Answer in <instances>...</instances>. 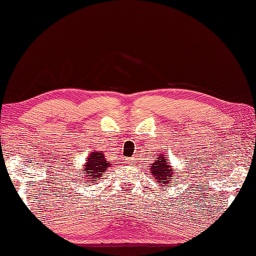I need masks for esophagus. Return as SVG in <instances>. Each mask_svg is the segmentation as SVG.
I'll return each mask as SVG.
<instances>
[{"mask_svg": "<svg viewBox=\"0 0 256 256\" xmlns=\"http://www.w3.org/2000/svg\"><path fill=\"white\" fill-rule=\"evenodd\" d=\"M133 158H130V159H126V162H128V164H130V162H133Z\"/></svg>", "mask_w": 256, "mask_h": 256, "instance_id": "1", "label": "esophagus"}]
</instances>
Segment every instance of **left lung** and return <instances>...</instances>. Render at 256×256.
Listing matches in <instances>:
<instances>
[{
	"mask_svg": "<svg viewBox=\"0 0 256 256\" xmlns=\"http://www.w3.org/2000/svg\"><path fill=\"white\" fill-rule=\"evenodd\" d=\"M151 174H153V178L156 180V182H159L160 186H168L170 182V179H174V174L171 166L166 162V159L164 156H160L156 158V160L151 164ZM158 184V186H159Z\"/></svg>",
	"mask_w": 256,
	"mask_h": 256,
	"instance_id": "1",
	"label": "left lung"
}]
</instances>
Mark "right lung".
Listing matches in <instances>:
<instances>
[{
	"instance_id": "add662e5",
	"label": "right lung",
	"mask_w": 256,
	"mask_h": 256,
	"mask_svg": "<svg viewBox=\"0 0 256 256\" xmlns=\"http://www.w3.org/2000/svg\"><path fill=\"white\" fill-rule=\"evenodd\" d=\"M112 162H110L105 159L104 153L100 152H92L87 158L86 164L84 166V176H85L86 182L95 184L97 180L100 179V176L103 174L106 170L110 168Z\"/></svg>"
}]
</instances>
